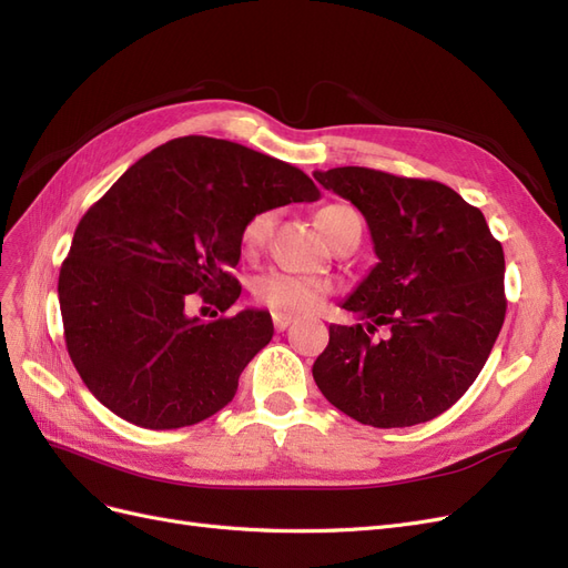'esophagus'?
<instances>
[{
  "instance_id": "1",
  "label": "esophagus",
  "mask_w": 568,
  "mask_h": 568,
  "mask_svg": "<svg viewBox=\"0 0 568 568\" xmlns=\"http://www.w3.org/2000/svg\"><path fill=\"white\" fill-rule=\"evenodd\" d=\"M272 322H274V329H277V332H284L286 329V326H291V322H294V320H291L288 315H272Z\"/></svg>"
}]
</instances>
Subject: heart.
<instances>
[{"mask_svg": "<svg viewBox=\"0 0 568 568\" xmlns=\"http://www.w3.org/2000/svg\"><path fill=\"white\" fill-rule=\"evenodd\" d=\"M343 211V205H326L317 213V225L324 234H329V225H326V217L332 213ZM272 225V213H261L248 220L244 227L242 242L246 248H255L265 242V236ZM251 294L253 298L270 307L272 313L280 315H303L313 313L315 307L329 294V284L315 280V277H303V274H291L284 270H267L251 282Z\"/></svg>", "mask_w": 568, "mask_h": 568, "instance_id": "b5f03b06", "label": "heart"}]
</instances>
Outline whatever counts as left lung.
<instances>
[{"label": "left lung", "instance_id": "obj_1", "mask_svg": "<svg viewBox=\"0 0 568 568\" xmlns=\"http://www.w3.org/2000/svg\"><path fill=\"white\" fill-rule=\"evenodd\" d=\"M315 180L365 215L379 263L329 324L313 376L343 415L400 428L443 415L474 384L503 329L505 253L478 209L434 180L332 168ZM379 325L389 336L374 339Z\"/></svg>", "mask_w": 568, "mask_h": 568}]
</instances>
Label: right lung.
<instances>
[{
  "instance_id": "right-lung-1",
  "label": "right lung",
  "mask_w": 568,
  "mask_h": 568,
  "mask_svg": "<svg viewBox=\"0 0 568 568\" xmlns=\"http://www.w3.org/2000/svg\"><path fill=\"white\" fill-rule=\"evenodd\" d=\"M317 199L303 170L213 136H178L128 168L82 215L59 274L65 348L94 398L156 432L225 407L272 317L201 322L184 303L230 311L248 220Z\"/></svg>"
}]
</instances>
